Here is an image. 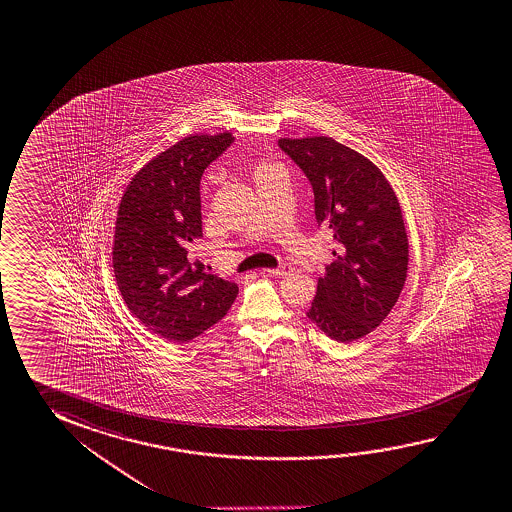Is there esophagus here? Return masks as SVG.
Segmentation results:
<instances>
[{
    "label": "esophagus",
    "mask_w": 512,
    "mask_h": 512,
    "mask_svg": "<svg viewBox=\"0 0 512 512\" xmlns=\"http://www.w3.org/2000/svg\"><path fill=\"white\" fill-rule=\"evenodd\" d=\"M264 273L273 275V277L282 278L285 277V275H289V273H293V266L282 264V266H278L277 269H264Z\"/></svg>",
    "instance_id": "esophagus-1"
}]
</instances>
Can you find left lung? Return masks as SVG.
Segmentation results:
<instances>
[{
    "label": "left lung",
    "mask_w": 512,
    "mask_h": 512,
    "mask_svg": "<svg viewBox=\"0 0 512 512\" xmlns=\"http://www.w3.org/2000/svg\"><path fill=\"white\" fill-rule=\"evenodd\" d=\"M309 178L319 225L332 230L334 262L318 280L307 318L339 343L378 327L402 293L409 243L391 185L361 153L330 137L280 139Z\"/></svg>",
    "instance_id": "8db88e82"
}]
</instances>
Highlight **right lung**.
Returning a JSON list of instances; mask_svg holds the SVG:
<instances>
[{
	"mask_svg": "<svg viewBox=\"0 0 512 512\" xmlns=\"http://www.w3.org/2000/svg\"><path fill=\"white\" fill-rule=\"evenodd\" d=\"M234 135H189L150 160L121 198L112 264L126 307L153 334L189 343L225 318L234 282L210 275L187 246L202 237L200 182Z\"/></svg>",
	"mask_w": 512,
	"mask_h": 512,
	"instance_id": "add662e5",
	"label": "right lung"
}]
</instances>
